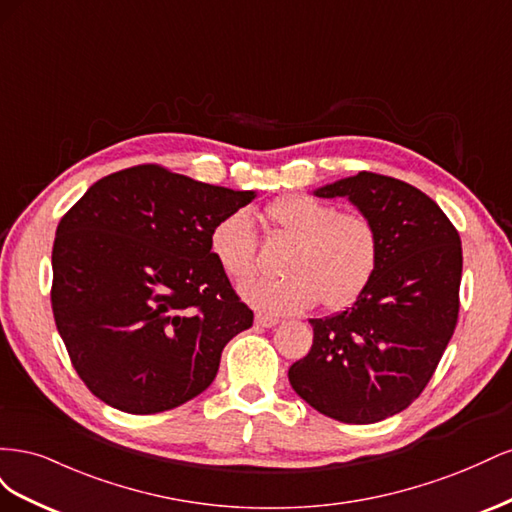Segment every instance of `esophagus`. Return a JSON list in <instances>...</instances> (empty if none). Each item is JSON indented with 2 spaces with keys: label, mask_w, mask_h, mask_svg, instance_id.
I'll return each mask as SVG.
<instances>
[{
  "label": "esophagus",
  "mask_w": 512,
  "mask_h": 512,
  "mask_svg": "<svg viewBox=\"0 0 512 512\" xmlns=\"http://www.w3.org/2000/svg\"><path fill=\"white\" fill-rule=\"evenodd\" d=\"M256 324H260V327H265V329H271V327H275V324H280V318L258 314V316H256Z\"/></svg>",
  "instance_id": "esophagus-1"
}]
</instances>
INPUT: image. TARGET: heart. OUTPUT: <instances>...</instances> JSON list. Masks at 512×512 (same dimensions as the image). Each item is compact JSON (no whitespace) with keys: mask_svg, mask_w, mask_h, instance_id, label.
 Instances as JSON below:
<instances>
[{"mask_svg":"<svg viewBox=\"0 0 512 512\" xmlns=\"http://www.w3.org/2000/svg\"><path fill=\"white\" fill-rule=\"evenodd\" d=\"M277 235L294 241L282 280L256 277L241 284V297L269 316L299 314L322 301L342 309L361 297L380 260V235L363 213H339L314 196L290 194L267 209ZM209 247L226 275L245 280L256 271L258 241L247 211H235L211 230Z\"/></svg>","mask_w":512,"mask_h":512,"instance_id":"b5f03b06","label":"heart"}]
</instances>
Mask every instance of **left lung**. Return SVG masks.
I'll return each instance as SVG.
<instances>
[{"label":"left lung","instance_id":"left-lung-1","mask_svg":"<svg viewBox=\"0 0 512 512\" xmlns=\"http://www.w3.org/2000/svg\"><path fill=\"white\" fill-rule=\"evenodd\" d=\"M320 198H348L376 224L380 260L369 286L344 312L312 318L314 344L292 363L294 393L335 421H384L423 393L451 342L459 314L461 239L414 185L363 173L322 185Z\"/></svg>","mask_w":512,"mask_h":512}]
</instances>
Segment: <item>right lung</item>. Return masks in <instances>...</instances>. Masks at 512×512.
Listing matches in <instances>:
<instances>
[{
	"label": "right lung",
	"mask_w": 512,
	"mask_h": 512,
	"mask_svg": "<svg viewBox=\"0 0 512 512\" xmlns=\"http://www.w3.org/2000/svg\"><path fill=\"white\" fill-rule=\"evenodd\" d=\"M158 164L96 181L57 226L51 303L76 374L130 414L203 393L254 312L213 258L211 230L252 203Z\"/></svg>",
	"instance_id": "add662e5"
}]
</instances>
